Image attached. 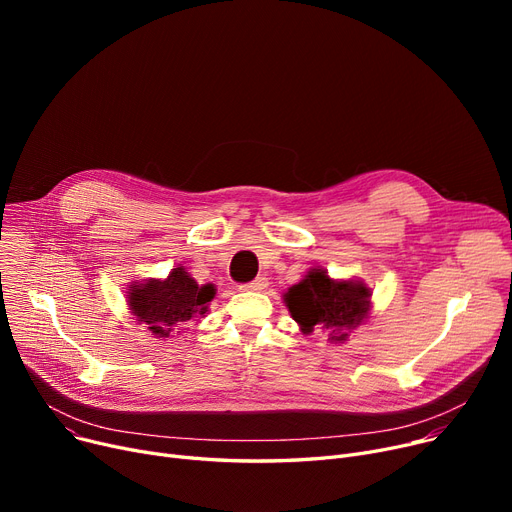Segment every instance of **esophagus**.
Listing matches in <instances>:
<instances>
[{
  "mask_svg": "<svg viewBox=\"0 0 512 512\" xmlns=\"http://www.w3.org/2000/svg\"><path fill=\"white\" fill-rule=\"evenodd\" d=\"M263 288H267V278H263V276H259V278H255L253 282H249V284H242L240 286V290H263Z\"/></svg>",
  "mask_w": 512,
  "mask_h": 512,
  "instance_id": "obj_1",
  "label": "esophagus"
}]
</instances>
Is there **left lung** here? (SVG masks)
Listing matches in <instances>:
<instances>
[{
    "label": "left lung",
    "instance_id": "1",
    "mask_svg": "<svg viewBox=\"0 0 512 512\" xmlns=\"http://www.w3.org/2000/svg\"><path fill=\"white\" fill-rule=\"evenodd\" d=\"M371 290L357 280H332L326 270H309L307 276L288 288L284 303L301 330L313 332L315 326L330 330L332 342L348 338L367 319L371 309Z\"/></svg>",
    "mask_w": 512,
    "mask_h": 512
}]
</instances>
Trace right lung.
I'll use <instances>...</instances> for the list:
<instances>
[{
	"instance_id": "add662e5",
	"label": "right lung",
	"mask_w": 512,
	"mask_h": 512,
	"mask_svg": "<svg viewBox=\"0 0 512 512\" xmlns=\"http://www.w3.org/2000/svg\"><path fill=\"white\" fill-rule=\"evenodd\" d=\"M215 297L213 284H197L184 267H174L166 280L132 282L128 286V307L139 324L157 338L170 334L193 317H203Z\"/></svg>"
}]
</instances>
